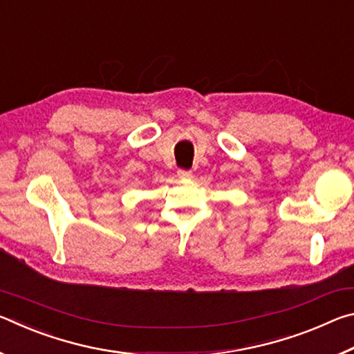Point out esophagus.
<instances>
[{
  "label": "esophagus",
  "mask_w": 354,
  "mask_h": 354,
  "mask_svg": "<svg viewBox=\"0 0 354 354\" xmlns=\"http://www.w3.org/2000/svg\"><path fill=\"white\" fill-rule=\"evenodd\" d=\"M178 178L179 179H190L192 171L190 170H178Z\"/></svg>",
  "instance_id": "1"
}]
</instances>
